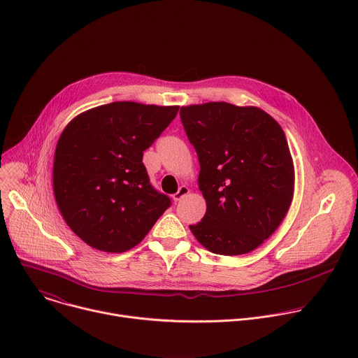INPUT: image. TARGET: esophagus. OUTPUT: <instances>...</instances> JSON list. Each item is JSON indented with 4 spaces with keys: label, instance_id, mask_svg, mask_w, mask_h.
<instances>
[{
    "label": "esophagus",
    "instance_id": "1",
    "mask_svg": "<svg viewBox=\"0 0 358 358\" xmlns=\"http://www.w3.org/2000/svg\"><path fill=\"white\" fill-rule=\"evenodd\" d=\"M189 192V188L187 187V185H181L180 188H178V191L173 195V199H174V202H177V201H181L187 194Z\"/></svg>",
    "mask_w": 358,
    "mask_h": 358
}]
</instances>
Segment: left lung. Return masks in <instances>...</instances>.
<instances>
[{
	"label": "left lung",
	"mask_w": 358,
	"mask_h": 358,
	"mask_svg": "<svg viewBox=\"0 0 358 358\" xmlns=\"http://www.w3.org/2000/svg\"><path fill=\"white\" fill-rule=\"evenodd\" d=\"M180 116L207 202L191 232L213 253L252 252L278 229L293 199L294 166L285 131L262 109L227 101L182 106Z\"/></svg>",
	"instance_id": "obj_1"
}]
</instances>
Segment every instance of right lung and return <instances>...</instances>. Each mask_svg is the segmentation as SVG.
<instances>
[{"mask_svg": "<svg viewBox=\"0 0 358 358\" xmlns=\"http://www.w3.org/2000/svg\"><path fill=\"white\" fill-rule=\"evenodd\" d=\"M180 106L113 101L73 117L54 157V194L66 225L89 246L122 253L138 245L170 207L151 187L143 151Z\"/></svg>", "mask_w": 358, "mask_h": 358, "instance_id": "right-lung-1", "label": "right lung"}]
</instances>
